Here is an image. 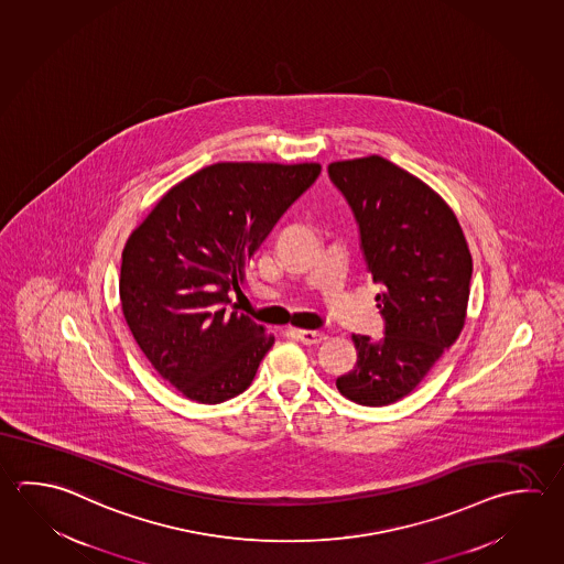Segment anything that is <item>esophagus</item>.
Returning <instances> with one entry per match:
<instances>
[{"instance_id": "1", "label": "esophagus", "mask_w": 564, "mask_h": 564, "mask_svg": "<svg viewBox=\"0 0 564 564\" xmlns=\"http://www.w3.org/2000/svg\"><path fill=\"white\" fill-rule=\"evenodd\" d=\"M297 338H300L302 344H306V346H316V344H322L328 336L324 332H318V329H297Z\"/></svg>"}]
</instances>
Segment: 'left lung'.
Here are the masks:
<instances>
[{"label": "left lung", "mask_w": 564, "mask_h": 564, "mask_svg": "<svg viewBox=\"0 0 564 564\" xmlns=\"http://www.w3.org/2000/svg\"><path fill=\"white\" fill-rule=\"evenodd\" d=\"M359 226V240L386 319L373 341L354 334L356 368L339 393L381 408L410 395L462 334L473 260L449 205L417 176L371 154L328 166Z\"/></svg>", "instance_id": "left-lung-1"}]
</instances>
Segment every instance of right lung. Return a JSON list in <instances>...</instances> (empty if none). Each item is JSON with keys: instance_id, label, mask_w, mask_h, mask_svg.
I'll use <instances>...</instances> for the list:
<instances>
[{"instance_id": "obj_1", "label": "right lung", "mask_w": 564, "mask_h": 564, "mask_svg": "<svg viewBox=\"0 0 564 564\" xmlns=\"http://www.w3.org/2000/svg\"><path fill=\"white\" fill-rule=\"evenodd\" d=\"M319 171L318 163L210 164L174 185L129 236L119 280L124 319L159 376L188 400L215 405L252 383L274 336L230 294H240L248 260Z\"/></svg>"}]
</instances>
